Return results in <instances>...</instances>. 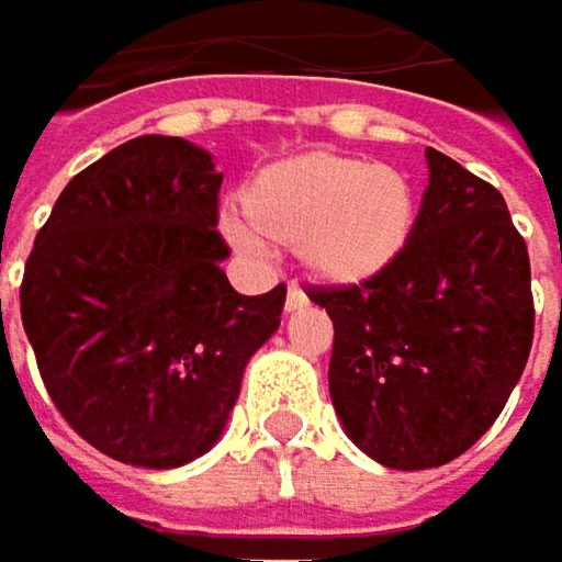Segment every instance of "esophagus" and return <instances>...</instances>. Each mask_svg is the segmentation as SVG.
Segmentation results:
<instances>
[{
  "mask_svg": "<svg viewBox=\"0 0 562 562\" xmlns=\"http://www.w3.org/2000/svg\"><path fill=\"white\" fill-rule=\"evenodd\" d=\"M305 305H308L305 292H302L299 285H289V289H285V312H299V308H305Z\"/></svg>",
  "mask_w": 562,
  "mask_h": 562,
  "instance_id": "1",
  "label": "esophagus"
}]
</instances>
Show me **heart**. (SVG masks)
Returning <instances> with one entry per match:
<instances>
[{
    "label": "heart",
    "instance_id": "1",
    "mask_svg": "<svg viewBox=\"0 0 562 562\" xmlns=\"http://www.w3.org/2000/svg\"><path fill=\"white\" fill-rule=\"evenodd\" d=\"M224 234L247 254L267 240L295 247L308 277L361 285L387 273L416 231V191L393 166L338 153H305L257 171Z\"/></svg>",
    "mask_w": 562,
    "mask_h": 562
}]
</instances>
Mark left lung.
<instances>
[{"label": "left lung", "instance_id": "1", "mask_svg": "<svg viewBox=\"0 0 562 562\" xmlns=\"http://www.w3.org/2000/svg\"><path fill=\"white\" fill-rule=\"evenodd\" d=\"M416 231L387 273L312 285L335 322L328 393L348 439L416 472L472 449L505 409L533 341L527 244L505 198L426 149Z\"/></svg>", "mask_w": 562, "mask_h": 562}]
</instances>
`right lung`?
I'll list each match as a JSON object with an SVG mask.
<instances>
[{
  "label": "right lung",
  "instance_id": "right-lung-1",
  "mask_svg": "<svg viewBox=\"0 0 562 562\" xmlns=\"http://www.w3.org/2000/svg\"><path fill=\"white\" fill-rule=\"evenodd\" d=\"M221 181L188 139H130L67 181L25 263L22 325L42 381L116 462L204 456L280 328L285 285L240 295L221 270Z\"/></svg>",
  "mask_w": 562,
  "mask_h": 562
}]
</instances>
